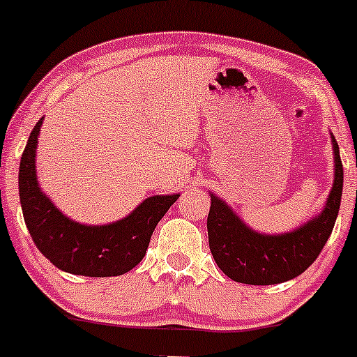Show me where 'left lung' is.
Instances as JSON below:
<instances>
[{"label": "left lung", "instance_id": "obj_1", "mask_svg": "<svg viewBox=\"0 0 357 357\" xmlns=\"http://www.w3.org/2000/svg\"><path fill=\"white\" fill-rule=\"evenodd\" d=\"M333 149V185L319 214L302 226L280 235L252 229L236 212L211 193L207 218L212 257L228 278L247 285H276L302 275L318 259L328 242L340 208L344 169L338 143L330 132Z\"/></svg>", "mask_w": 357, "mask_h": 357}]
</instances>
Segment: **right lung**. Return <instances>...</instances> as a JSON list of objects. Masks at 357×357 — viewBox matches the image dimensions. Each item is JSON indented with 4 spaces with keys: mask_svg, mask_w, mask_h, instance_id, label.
<instances>
[{
    "mask_svg": "<svg viewBox=\"0 0 357 357\" xmlns=\"http://www.w3.org/2000/svg\"><path fill=\"white\" fill-rule=\"evenodd\" d=\"M41 126L39 119L19 169L20 205L36 247L53 266L70 275L105 278L131 271L145 257L157 222L179 193L149 197L131 214L109 225H81L67 218L39 186L36 149Z\"/></svg>",
    "mask_w": 357,
    "mask_h": 357,
    "instance_id": "obj_1",
    "label": "right lung"
}]
</instances>
